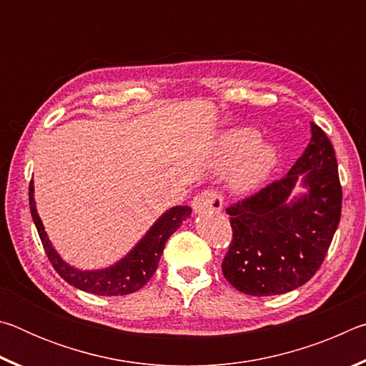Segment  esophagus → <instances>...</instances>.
<instances>
[{"label":"esophagus","mask_w":366,"mask_h":366,"mask_svg":"<svg viewBox=\"0 0 366 366\" xmlns=\"http://www.w3.org/2000/svg\"><path fill=\"white\" fill-rule=\"evenodd\" d=\"M192 208L197 214L209 213V212H221L222 208V198L218 192L205 190L198 194L194 200H192Z\"/></svg>","instance_id":"esophagus-1"}]
</instances>
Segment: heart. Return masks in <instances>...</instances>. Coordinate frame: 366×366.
<instances>
[{
    "mask_svg": "<svg viewBox=\"0 0 366 366\" xmlns=\"http://www.w3.org/2000/svg\"><path fill=\"white\" fill-rule=\"evenodd\" d=\"M277 159V148L259 140V132L250 127L224 131L208 150V168L214 174L229 172V187L235 194H250L268 181Z\"/></svg>",
    "mask_w": 366,
    "mask_h": 366,
    "instance_id": "1",
    "label": "heart"
}]
</instances>
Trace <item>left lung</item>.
I'll return each mask as SVG.
<instances>
[{"instance_id":"8db88e82","label":"left lung","mask_w":366,"mask_h":366,"mask_svg":"<svg viewBox=\"0 0 366 366\" xmlns=\"http://www.w3.org/2000/svg\"><path fill=\"white\" fill-rule=\"evenodd\" d=\"M312 139L281 181L226 212L232 244L222 274L239 292L286 294L313 277L323 263L342 208L337 161L326 134L310 122ZM301 192L293 194L295 188Z\"/></svg>"}]
</instances>
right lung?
I'll use <instances>...</instances> for the list:
<instances>
[{
    "label": "right lung",
    "instance_id": "right-lung-1",
    "mask_svg": "<svg viewBox=\"0 0 366 366\" xmlns=\"http://www.w3.org/2000/svg\"><path fill=\"white\" fill-rule=\"evenodd\" d=\"M29 203L35 227L53 268L71 286L95 295H127L144 287L157 271L161 253H163L171 234H174L181 227L182 221L189 219L192 214V209L184 205L166 209L121 259L107 268L82 269L67 263L49 240L45 226L36 212L34 181L29 185Z\"/></svg>",
    "mask_w": 366,
    "mask_h": 366
}]
</instances>
